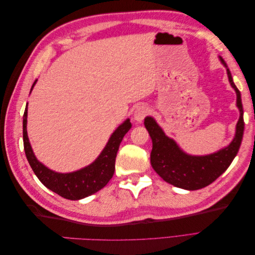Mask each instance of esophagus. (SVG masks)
<instances>
[{
  "label": "esophagus",
  "mask_w": 255,
  "mask_h": 255,
  "mask_svg": "<svg viewBox=\"0 0 255 255\" xmlns=\"http://www.w3.org/2000/svg\"><path fill=\"white\" fill-rule=\"evenodd\" d=\"M149 114H150V110L145 105L138 106L134 113V119L137 122H141Z\"/></svg>",
  "instance_id": "obj_1"
}]
</instances>
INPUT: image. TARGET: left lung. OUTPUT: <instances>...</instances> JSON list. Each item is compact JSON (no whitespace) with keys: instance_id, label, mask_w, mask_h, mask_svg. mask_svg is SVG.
<instances>
[{"instance_id":"obj_1","label":"left lung","mask_w":255,"mask_h":255,"mask_svg":"<svg viewBox=\"0 0 255 255\" xmlns=\"http://www.w3.org/2000/svg\"><path fill=\"white\" fill-rule=\"evenodd\" d=\"M221 61L226 66L229 81L236 91V103L241 112L236 126V135L229 146L211 155L190 156L181 151L177 144L164 134L155 120L151 117L144 119V127L148 129L153 143L151 165L161 179L173 186L188 190L206 187L227 170L241 148L245 128L241 91L234 84L226 61L223 59Z\"/></svg>"}]
</instances>
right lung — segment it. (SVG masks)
Listing matches in <instances>:
<instances>
[{
  "mask_svg": "<svg viewBox=\"0 0 255 255\" xmlns=\"http://www.w3.org/2000/svg\"><path fill=\"white\" fill-rule=\"evenodd\" d=\"M36 81L30 88V91L36 84ZM26 118L27 105L23 115V144H24L25 155L30 167L45 187L69 200H80L96 194L110 182L115 172L116 156H117L119 145L123 137L132 128L128 119L123 122L113 133L104 150L94 163L79 171L64 174L50 170L36 159L28 141Z\"/></svg>",
  "mask_w": 255,
  "mask_h": 255,
  "instance_id": "1",
  "label": "right lung"
}]
</instances>
